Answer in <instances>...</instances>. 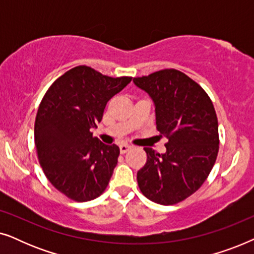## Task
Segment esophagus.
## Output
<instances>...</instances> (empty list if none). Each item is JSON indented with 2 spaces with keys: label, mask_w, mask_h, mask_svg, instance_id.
Here are the masks:
<instances>
[{
  "label": "esophagus",
  "mask_w": 254,
  "mask_h": 254,
  "mask_svg": "<svg viewBox=\"0 0 254 254\" xmlns=\"http://www.w3.org/2000/svg\"><path fill=\"white\" fill-rule=\"evenodd\" d=\"M131 149V145H128V144H121L120 145V152L121 154H126L127 151H129Z\"/></svg>",
  "instance_id": "34e87169"
}]
</instances>
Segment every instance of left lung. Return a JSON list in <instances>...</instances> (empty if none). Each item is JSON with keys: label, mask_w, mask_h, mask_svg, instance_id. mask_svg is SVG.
<instances>
[{"label": "left lung", "mask_w": 254, "mask_h": 254, "mask_svg": "<svg viewBox=\"0 0 254 254\" xmlns=\"http://www.w3.org/2000/svg\"><path fill=\"white\" fill-rule=\"evenodd\" d=\"M155 103L156 128L165 136V154L144 148L147 163L137 171L145 197L171 206L202 186L218 154V123L213 102L195 81L177 69L135 77Z\"/></svg>", "instance_id": "left-lung-1"}]
</instances>
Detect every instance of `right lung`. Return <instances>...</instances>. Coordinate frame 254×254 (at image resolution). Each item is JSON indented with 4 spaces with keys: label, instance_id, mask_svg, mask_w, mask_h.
<instances>
[{
    "label": "right lung",
    "instance_id": "right-lung-1",
    "mask_svg": "<svg viewBox=\"0 0 254 254\" xmlns=\"http://www.w3.org/2000/svg\"><path fill=\"white\" fill-rule=\"evenodd\" d=\"M131 77H110L88 65L65 71L41 100L34 123L40 166L59 192L84 202L106 190L119 157L118 145L93 137L109 100Z\"/></svg>",
    "mask_w": 254,
    "mask_h": 254
}]
</instances>
